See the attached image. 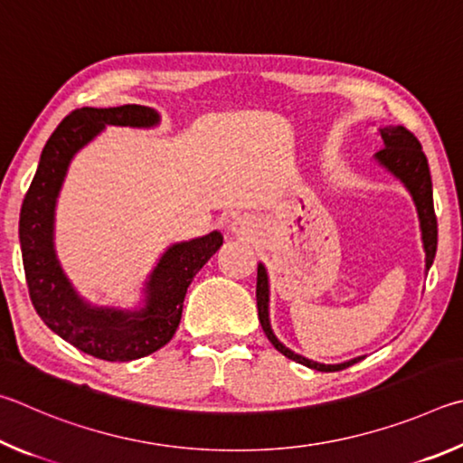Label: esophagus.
I'll list each match as a JSON object with an SVG mask.
<instances>
[{"label": "esophagus", "mask_w": 463, "mask_h": 463, "mask_svg": "<svg viewBox=\"0 0 463 463\" xmlns=\"http://www.w3.org/2000/svg\"><path fill=\"white\" fill-rule=\"evenodd\" d=\"M232 232L238 233V236H246V233L250 232V222L248 217H236L232 222Z\"/></svg>", "instance_id": "esophagus-1"}]
</instances>
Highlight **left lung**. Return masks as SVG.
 I'll return each mask as SVG.
<instances>
[{
	"label": "left lung",
	"instance_id": "obj_1",
	"mask_svg": "<svg viewBox=\"0 0 463 463\" xmlns=\"http://www.w3.org/2000/svg\"><path fill=\"white\" fill-rule=\"evenodd\" d=\"M380 136L384 140V148L376 154L380 165H384L394 176H399L401 181L407 184L412 199L419 211L420 219V230H423V244L427 254V270L431 269L433 258L437 252V215L433 207V186H431V173H429L427 156L420 150V142L415 137V134L409 132L404 126H388L380 129ZM256 301H258V319L264 329L266 337L270 339V344L277 347L280 354H285L287 358L293 362L303 364L319 372H335L344 370L352 364L360 362L362 358L350 360L345 364H337V366H326V364H317L297 355L290 350H287L277 337H274L269 321V277H266L264 266H258V280H256Z\"/></svg>",
	"mask_w": 463,
	"mask_h": 463
}]
</instances>
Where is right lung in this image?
<instances>
[{"label":"right lung","instance_id":"1","mask_svg":"<svg viewBox=\"0 0 463 463\" xmlns=\"http://www.w3.org/2000/svg\"><path fill=\"white\" fill-rule=\"evenodd\" d=\"M156 121L158 113L144 105L71 111L48 137L20 211L24 272L40 319L77 350L108 362L144 358L173 339L181 323L186 288L223 244L222 233L211 232L168 248L146 287V307L136 313L89 307L62 274L52 248V222L71 158L105 124L144 128Z\"/></svg>","mask_w":463,"mask_h":463}]
</instances>
